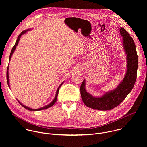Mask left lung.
Instances as JSON below:
<instances>
[{
    "mask_svg": "<svg viewBox=\"0 0 147 147\" xmlns=\"http://www.w3.org/2000/svg\"><path fill=\"white\" fill-rule=\"evenodd\" d=\"M119 32L123 38V47L126 55V72L116 88L98 97L94 96L87 91L86 80L84 79L80 87L81 98L84 103L90 108L100 111L113 109L124 100L134 86L138 64L136 45L132 37L123 27L119 28Z\"/></svg>",
    "mask_w": 147,
    "mask_h": 147,
    "instance_id": "left-lung-1",
    "label": "left lung"
}]
</instances>
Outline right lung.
<instances>
[{
  "instance_id": "right-lung-1",
  "label": "right lung",
  "mask_w": 147,
  "mask_h": 147,
  "mask_svg": "<svg viewBox=\"0 0 147 147\" xmlns=\"http://www.w3.org/2000/svg\"><path fill=\"white\" fill-rule=\"evenodd\" d=\"M30 30H31V29H28V30H24V31H22V32H21V34L18 35V36L17 37V40H16V43H15V44H14L13 48H12V49H11V51L10 55V57H9V61H10V59H11V56H12V55H13V53H14L15 49H16V47L17 46V45H18V42H19V40H20V39L21 38V36H22L23 35H24V34H26L27 31H30ZM9 65H8V67H7V74H7V84H8L9 87L10 88L9 76ZM63 82H64V81L62 82L60 84V86H59V87H58V88H57V91H56V95H55V98L53 99V100L50 103L47 105H45V106H44V107H43L39 108H38V109H32V108H31L28 107H27V106H25L24 105H23L18 99H17V100H18V102L20 103V104L21 105H22V107H23L24 108H26V109H28V110H29V111H41V110H44V109H48V108H49L52 107V106L55 103V102H56L57 98V95H58V93H59V90L60 87L61 86V85L63 84Z\"/></svg>"
}]
</instances>
